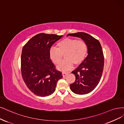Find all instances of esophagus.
<instances>
[{"label":"esophagus","instance_id":"34e87169","mask_svg":"<svg viewBox=\"0 0 124 124\" xmlns=\"http://www.w3.org/2000/svg\"><path fill=\"white\" fill-rule=\"evenodd\" d=\"M68 73V72H65V71H63L62 72V76H66Z\"/></svg>","mask_w":124,"mask_h":124}]
</instances>
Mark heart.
<instances>
[{"mask_svg":"<svg viewBox=\"0 0 124 124\" xmlns=\"http://www.w3.org/2000/svg\"><path fill=\"white\" fill-rule=\"evenodd\" d=\"M57 48L52 47L49 50L51 60L57 65L61 62L65 55L66 59L62 61L57 66L62 71L69 70L76 65L82 62L86 58L88 52V45L84 40L73 38H65L57 43Z\"/></svg>","mask_w":124,"mask_h":124,"instance_id":"heart-1","label":"heart"}]
</instances>
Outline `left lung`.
I'll use <instances>...</instances> for the list:
<instances>
[{
	"label": "left lung",
	"instance_id": "obj_1",
	"mask_svg": "<svg viewBox=\"0 0 124 124\" xmlns=\"http://www.w3.org/2000/svg\"><path fill=\"white\" fill-rule=\"evenodd\" d=\"M69 35L80 37L88 45V56L72 72L75 76V80L70 85L74 93L86 94L93 90L101 80L104 65L103 50L99 41L86 33L69 34L67 36Z\"/></svg>",
	"mask_w": 124,
	"mask_h": 124
}]
</instances>
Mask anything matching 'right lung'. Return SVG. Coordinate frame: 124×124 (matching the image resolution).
Wrapping results in <instances>:
<instances>
[{
    "label": "right lung",
    "instance_id": "add662e5",
    "mask_svg": "<svg viewBox=\"0 0 124 124\" xmlns=\"http://www.w3.org/2000/svg\"><path fill=\"white\" fill-rule=\"evenodd\" d=\"M62 35L40 33L23 46L21 56V72L24 82L34 94L45 97L55 91L62 78L49 57L52 45Z\"/></svg>",
    "mask_w": 124,
    "mask_h": 124
}]
</instances>
